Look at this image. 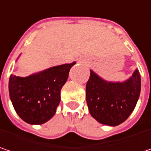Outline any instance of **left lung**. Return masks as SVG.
Wrapping results in <instances>:
<instances>
[{
    "label": "left lung",
    "instance_id": "1",
    "mask_svg": "<svg viewBox=\"0 0 151 151\" xmlns=\"http://www.w3.org/2000/svg\"><path fill=\"white\" fill-rule=\"evenodd\" d=\"M141 90L139 71L124 82H108L90 71L86 85L89 113L101 124L115 126L123 123L134 110Z\"/></svg>",
    "mask_w": 151,
    "mask_h": 151
}]
</instances>
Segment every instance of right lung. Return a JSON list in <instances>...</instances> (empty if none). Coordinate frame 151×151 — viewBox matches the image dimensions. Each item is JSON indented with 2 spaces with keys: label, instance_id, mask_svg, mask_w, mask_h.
<instances>
[{
  "label": "right lung",
  "instance_id": "right-lung-1",
  "mask_svg": "<svg viewBox=\"0 0 151 151\" xmlns=\"http://www.w3.org/2000/svg\"><path fill=\"white\" fill-rule=\"evenodd\" d=\"M74 64L75 62L55 66L25 78L12 74L9 95L17 114L32 124H44L50 119L59 105L61 88Z\"/></svg>",
  "mask_w": 151,
  "mask_h": 151
}]
</instances>
